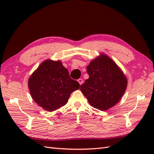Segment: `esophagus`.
<instances>
[{"label": "esophagus", "mask_w": 154, "mask_h": 154, "mask_svg": "<svg viewBox=\"0 0 154 154\" xmlns=\"http://www.w3.org/2000/svg\"><path fill=\"white\" fill-rule=\"evenodd\" d=\"M78 83H80V85L83 84V80H82V78L78 79Z\"/></svg>", "instance_id": "34e87169"}]
</instances>
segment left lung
Masks as SVG:
<instances>
[{
	"mask_svg": "<svg viewBox=\"0 0 154 154\" xmlns=\"http://www.w3.org/2000/svg\"><path fill=\"white\" fill-rule=\"evenodd\" d=\"M89 78L80 90L95 109L106 110L117 104L127 87V79L119 66L103 53L87 67Z\"/></svg>",
	"mask_w": 154,
	"mask_h": 154,
	"instance_id": "1",
	"label": "left lung"
}]
</instances>
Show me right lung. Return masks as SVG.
<instances>
[{
    "label": "right lung",
    "mask_w": 154,
    "mask_h": 154,
    "mask_svg": "<svg viewBox=\"0 0 154 154\" xmlns=\"http://www.w3.org/2000/svg\"><path fill=\"white\" fill-rule=\"evenodd\" d=\"M28 87L32 100L43 109L52 112L66 105L80 84L69 76L61 61L48 59L32 72Z\"/></svg>",
    "instance_id": "obj_1"
}]
</instances>
